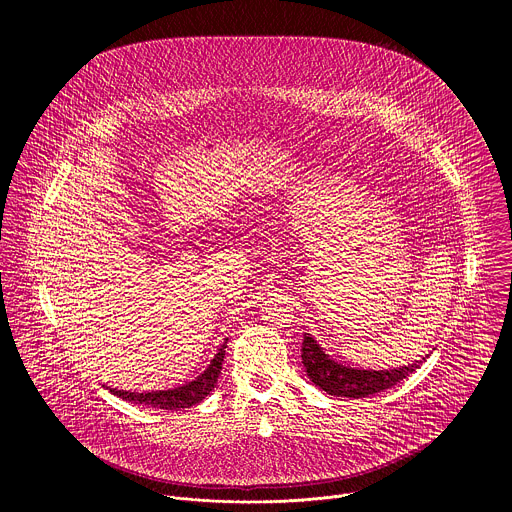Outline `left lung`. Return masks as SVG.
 Instances as JSON below:
<instances>
[{
    "label": "left lung",
    "mask_w": 512,
    "mask_h": 512,
    "mask_svg": "<svg viewBox=\"0 0 512 512\" xmlns=\"http://www.w3.org/2000/svg\"><path fill=\"white\" fill-rule=\"evenodd\" d=\"M425 358L401 369L362 371V369L342 367V364L330 360V356L324 354V350L316 344L312 336H304V342H302V362L310 381L322 391H326L328 395H336V397L360 399V397H369L385 389H391L403 379H407L415 369H419V362H425Z\"/></svg>",
    "instance_id": "8db88e82"
}]
</instances>
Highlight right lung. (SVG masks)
Listing matches in <instances>:
<instances>
[{
  "instance_id": "right-lung-1",
  "label": "right lung",
  "mask_w": 512,
  "mask_h": 512,
  "mask_svg": "<svg viewBox=\"0 0 512 512\" xmlns=\"http://www.w3.org/2000/svg\"><path fill=\"white\" fill-rule=\"evenodd\" d=\"M223 360H225V346L218 350L212 358V362L208 364V369L192 383L178 387V389H170V391H152V393H129V391H117V389H109L113 395L129 401V403H139V405H150V407H158V409H184V407H192L196 403H200L206 395H210V391L216 385L218 375L223 371Z\"/></svg>"
}]
</instances>
